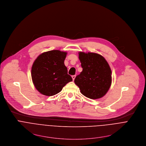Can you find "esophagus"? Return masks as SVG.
Instances as JSON below:
<instances>
[{
	"label": "esophagus",
	"instance_id": "esophagus-1",
	"mask_svg": "<svg viewBox=\"0 0 146 146\" xmlns=\"http://www.w3.org/2000/svg\"><path fill=\"white\" fill-rule=\"evenodd\" d=\"M75 77H76V75H72V80H74Z\"/></svg>",
	"mask_w": 146,
	"mask_h": 146
}]
</instances>
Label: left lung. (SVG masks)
I'll use <instances>...</instances> for the list:
<instances>
[{
  "label": "left lung",
  "mask_w": 146,
  "mask_h": 146,
  "mask_svg": "<svg viewBox=\"0 0 146 146\" xmlns=\"http://www.w3.org/2000/svg\"><path fill=\"white\" fill-rule=\"evenodd\" d=\"M79 59L83 70L76 76L75 84L86 98H103L112 82V72L108 62L102 55L91 52H79Z\"/></svg>",
  "instance_id": "left-lung-1"
}]
</instances>
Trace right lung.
I'll use <instances>...</instances> for the list:
<instances>
[{"label":"right lung","instance_id":"right-lung-1","mask_svg":"<svg viewBox=\"0 0 146 146\" xmlns=\"http://www.w3.org/2000/svg\"><path fill=\"white\" fill-rule=\"evenodd\" d=\"M67 54V52L53 50L40 54L35 59L31 68V77L39 93L47 96H54L72 81L64 64Z\"/></svg>","mask_w":146,"mask_h":146}]
</instances>
